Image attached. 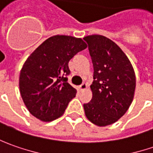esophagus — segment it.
I'll return each instance as SVG.
<instances>
[{"label":"esophagus","instance_id":"34e87169","mask_svg":"<svg viewBox=\"0 0 153 153\" xmlns=\"http://www.w3.org/2000/svg\"><path fill=\"white\" fill-rule=\"evenodd\" d=\"M86 88H87L86 83H83V84H81V85L79 86V89L80 91H84V90H85Z\"/></svg>","mask_w":153,"mask_h":153}]
</instances>
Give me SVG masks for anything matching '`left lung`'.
Returning <instances> with one entry per match:
<instances>
[{
	"mask_svg": "<svg viewBox=\"0 0 153 153\" xmlns=\"http://www.w3.org/2000/svg\"><path fill=\"white\" fill-rule=\"evenodd\" d=\"M94 68L92 99L84 104L87 119L97 126L118 121L129 109L135 90V74L127 56L113 40L93 34L84 38Z\"/></svg>",
	"mask_w": 153,
	"mask_h": 153,
	"instance_id": "obj_1",
	"label": "left lung"
}]
</instances>
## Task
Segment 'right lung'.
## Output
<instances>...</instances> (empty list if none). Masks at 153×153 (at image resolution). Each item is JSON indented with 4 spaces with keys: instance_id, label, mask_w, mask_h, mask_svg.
Returning a JSON list of instances; mask_svg holds the SVG:
<instances>
[{
    "instance_id": "1",
    "label": "right lung",
    "mask_w": 153,
    "mask_h": 153,
    "mask_svg": "<svg viewBox=\"0 0 153 153\" xmlns=\"http://www.w3.org/2000/svg\"><path fill=\"white\" fill-rule=\"evenodd\" d=\"M86 47L80 38L54 35L27 58L20 72L19 89L26 108L33 116L50 122L64 113L77 92L68 83V62Z\"/></svg>"
}]
</instances>
